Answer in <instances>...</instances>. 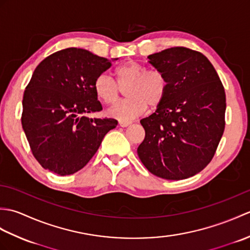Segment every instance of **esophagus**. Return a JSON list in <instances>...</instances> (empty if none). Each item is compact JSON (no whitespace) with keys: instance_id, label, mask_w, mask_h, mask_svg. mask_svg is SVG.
Here are the masks:
<instances>
[{"instance_id":"esophagus-1","label":"esophagus","mask_w":250,"mask_h":250,"mask_svg":"<svg viewBox=\"0 0 250 250\" xmlns=\"http://www.w3.org/2000/svg\"><path fill=\"white\" fill-rule=\"evenodd\" d=\"M131 124H132L131 121H122V120H120V121H119V125H120V126H122V128H125V126L130 125Z\"/></svg>"}]
</instances>
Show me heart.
<instances>
[{
	"label": "heart",
	"mask_w": 250,
	"mask_h": 250,
	"mask_svg": "<svg viewBox=\"0 0 250 250\" xmlns=\"http://www.w3.org/2000/svg\"><path fill=\"white\" fill-rule=\"evenodd\" d=\"M117 83L126 84L125 89L128 98L120 100L108 109V115L114 118L130 121L146 110L147 106L156 107L160 104L167 90L166 76L159 71H147V68L136 61H126L115 68ZM115 79L107 74H100L95 78L93 89L95 95L105 104L116 102L119 87Z\"/></svg>",
	"instance_id": "1"
}]
</instances>
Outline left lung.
<instances>
[{"instance_id": "8db88e82", "label": "left lung", "mask_w": 250, "mask_h": 250, "mask_svg": "<svg viewBox=\"0 0 250 250\" xmlns=\"http://www.w3.org/2000/svg\"><path fill=\"white\" fill-rule=\"evenodd\" d=\"M167 90L155 113L141 120L142 163L158 177L189 178L213 159L225 130L226 93L213 64L201 52L173 47L148 56Z\"/></svg>"}]
</instances>
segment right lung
I'll use <instances>...</instances> for the list:
<instances>
[{"label":"right lung","instance_id":"add662e5","mask_svg":"<svg viewBox=\"0 0 250 250\" xmlns=\"http://www.w3.org/2000/svg\"><path fill=\"white\" fill-rule=\"evenodd\" d=\"M111 61L86 49L66 48L36 66L23 93L21 124L32 153L45 169L60 176L76 173L118 125L111 118L87 117L102 110L93 83Z\"/></svg>","mask_w":250,"mask_h":250}]
</instances>
